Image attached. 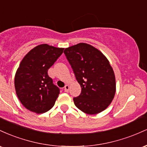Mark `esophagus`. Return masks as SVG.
Returning <instances> with one entry per match:
<instances>
[{
    "mask_svg": "<svg viewBox=\"0 0 147 147\" xmlns=\"http://www.w3.org/2000/svg\"><path fill=\"white\" fill-rule=\"evenodd\" d=\"M69 88H70L69 85H65V87H64V91H65V92H68Z\"/></svg>",
    "mask_w": 147,
    "mask_h": 147,
    "instance_id": "34e87169",
    "label": "esophagus"
}]
</instances>
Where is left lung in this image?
Instances as JSON below:
<instances>
[{
	"label": "left lung",
	"mask_w": 147,
	"mask_h": 147,
	"mask_svg": "<svg viewBox=\"0 0 147 147\" xmlns=\"http://www.w3.org/2000/svg\"><path fill=\"white\" fill-rule=\"evenodd\" d=\"M63 53L82 88L75 105L85 113L95 115L105 110L113 99L115 77L109 60L99 50L80 43L65 48Z\"/></svg>",
	"instance_id": "left-lung-1"
}]
</instances>
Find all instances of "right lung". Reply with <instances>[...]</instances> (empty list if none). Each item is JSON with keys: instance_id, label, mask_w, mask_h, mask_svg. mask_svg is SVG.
Instances as JSON below:
<instances>
[{"instance_id": "1", "label": "right lung", "mask_w": 147, "mask_h": 147, "mask_svg": "<svg viewBox=\"0 0 147 147\" xmlns=\"http://www.w3.org/2000/svg\"><path fill=\"white\" fill-rule=\"evenodd\" d=\"M64 49L48 44L35 47L21 61L14 79L16 95L27 109L43 113L55 105L60 90L48 75Z\"/></svg>"}]
</instances>
